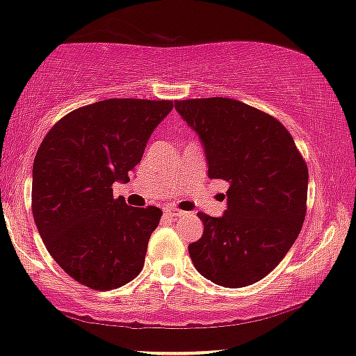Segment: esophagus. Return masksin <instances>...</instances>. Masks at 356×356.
Segmentation results:
<instances>
[{
    "mask_svg": "<svg viewBox=\"0 0 356 356\" xmlns=\"http://www.w3.org/2000/svg\"><path fill=\"white\" fill-rule=\"evenodd\" d=\"M163 213L166 214V216H171V218L183 216V211H179V209L173 208V206H166V208H163Z\"/></svg>",
    "mask_w": 356,
    "mask_h": 356,
    "instance_id": "1",
    "label": "esophagus"
}]
</instances>
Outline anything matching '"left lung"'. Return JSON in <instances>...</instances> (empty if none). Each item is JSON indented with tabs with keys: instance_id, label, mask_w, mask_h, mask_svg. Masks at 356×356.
<instances>
[{
	"instance_id": "obj_1",
	"label": "left lung",
	"mask_w": 356,
	"mask_h": 356,
	"mask_svg": "<svg viewBox=\"0 0 356 356\" xmlns=\"http://www.w3.org/2000/svg\"><path fill=\"white\" fill-rule=\"evenodd\" d=\"M198 134L209 178L229 183L219 218L198 213L204 231L188 245L196 270L222 287L264 279L296 243L307 209L309 170L287 129L234 99L177 100Z\"/></svg>"
}]
</instances>
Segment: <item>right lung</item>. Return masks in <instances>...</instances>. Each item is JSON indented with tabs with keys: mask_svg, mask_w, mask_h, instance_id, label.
<instances>
[{
	"mask_svg": "<svg viewBox=\"0 0 356 356\" xmlns=\"http://www.w3.org/2000/svg\"><path fill=\"white\" fill-rule=\"evenodd\" d=\"M171 100L107 99L76 108L44 137L33 163V216L52 259L94 291H112L142 270L161 209L113 198L130 181Z\"/></svg>",
	"mask_w": 356,
	"mask_h": 356,
	"instance_id": "right-lung-1",
	"label": "right lung"
}]
</instances>
